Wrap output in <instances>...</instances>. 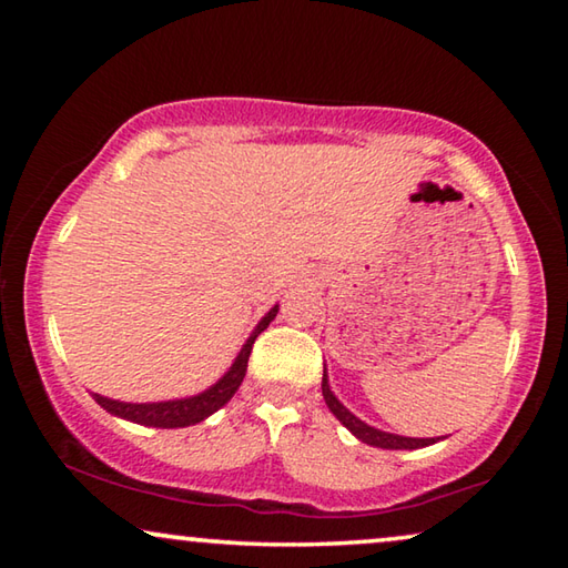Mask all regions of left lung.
I'll return each mask as SVG.
<instances>
[{
    "mask_svg": "<svg viewBox=\"0 0 568 568\" xmlns=\"http://www.w3.org/2000/svg\"><path fill=\"white\" fill-rule=\"evenodd\" d=\"M323 398L328 403V408L333 410V416L338 418L345 428L351 430L355 438H361L363 444L368 446H376V448H423V446H430L436 444V438H406V436H393L386 434V430H378L368 426V423H363L361 418H355L353 413L343 406V403L333 396V390L328 386V378H325V371H323Z\"/></svg>",
    "mask_w": 568,
    "mask_h": 568,
    "instance_id": "8db88e82",
    "label": "left lung"
}]
</instances>
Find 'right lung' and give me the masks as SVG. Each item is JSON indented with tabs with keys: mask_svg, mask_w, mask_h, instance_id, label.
<instances>
[{
	"mask_svg": "<svg viewBox=\"0 0 568 568\" xmlns=\"http://www.w3.org/2000/svg\"><path fill=\"white\" fill-rule=\"evenodd\" d=\"M275 315H277V305L265 315L261 323H257L255 333L250 335L247 343L243 345V351H240V355L235 358L233 368H230L225 376L215 383L213 388L200 393V396L180 398V400H165V403H122V400L104 398V396H100V393H92V398L98 400L104 410H110L112 416L142 423V426H152V428L195 426V423L205 420L210 413L223 408L225 403L235 396V390L240 388V383H243V378H245L247 358H250V351H253V343L257 338V333H263L267 325H271Z\"/></svg>",
	"mask_w": 568,
	"mask_h": 568,
	"instance_id": "add662e5",
	"label": "right lung"
}]
</instances>
